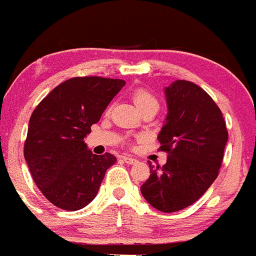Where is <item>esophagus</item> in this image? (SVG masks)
Returning a JSON list of instances; mask_svg holds the SVG:
<instances>
[{
  "label": "esophagus",
  "mask_w": 256,
  "mask_h": 256,
  "mask_svg": "<svg viewBox=\"0 0 256 256\" xmlns=\"http://www.w3.org/2000/svg\"><path fill=\"white\" fill-rule=\"evenodd\" d=\"M124 162L128 164H136L138 163V160H136L135 158H131V156H122Z\"/></svg>",
  "instance_id": "1"
}]
</instances>
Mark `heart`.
I'll list each match as a JSON object with an SVG mask.
<instances>
[{"mask_svg": "<svg viewBox=\"0 0 256 256\" xmlns=\"http://www.w3.org/2000/svg\"><path fill=\"white\" fill-rule=\"evenodd\" d=\"M132 100L135 106L139 110L144 108L149 104H156L158 106V102L154 96L145 90H136L132 94Z\"/></svg>", "mask_w": 256, "mask_h": 256, "instance_id": "heart-1", "label": "heart"}]
</instances>
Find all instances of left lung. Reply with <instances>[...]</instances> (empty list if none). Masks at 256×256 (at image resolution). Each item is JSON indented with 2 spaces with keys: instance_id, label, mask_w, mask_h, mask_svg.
Wrapping results in <instances>:
<instances>
[{
  "instance_id": "8db88e82",
  "label": "left lung",
  "mask_w": 256,
  "mask_h": 256,
  "mask_svg": "<svg viewBox=\"0 0 256 256\" xmlns=\"http://www.w3.org/2000/svg\"><path fill=\"white\" fill-rule=\"evenodd\" d=\"M168 114L158 140L168 152L162 168L150 166L142 186L148 204L162 212H176L194 204L218 176L228 144L221 110L208 93L188 80L164 88Z\"/></svg>"
}]
</instances>
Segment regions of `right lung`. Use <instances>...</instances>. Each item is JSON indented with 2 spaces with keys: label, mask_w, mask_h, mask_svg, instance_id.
<instances>
[{
  "label": "right lung",
  "mask_w": 256,
  "mask_h": 256,
  "mask_svg": "<svg viewBox=\"0 0 256 256\" xmlns=\"http://www.w3.org/2000/svg\"><path fill=\"white\" fill-rule=\"evenodd\" d=\"M125 84L111 78H70L56 86L31 114L24 156L38 188L54 206L77 211L98 193L116 158L110 152L93 154L84 138Z\"/></svg>",
  "instance_id": "obj_1"
}]
</instances>
